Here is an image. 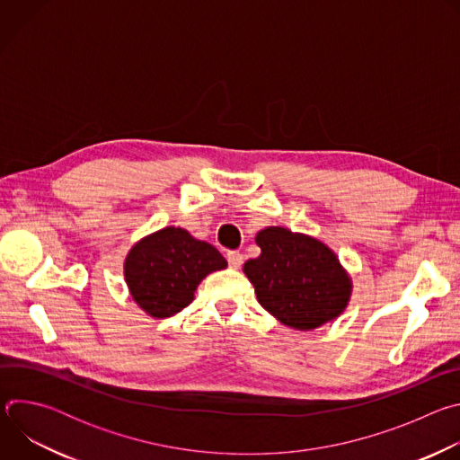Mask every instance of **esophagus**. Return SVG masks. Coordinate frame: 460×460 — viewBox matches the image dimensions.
<instances>
[{
  "label": "esophagus",
  "instance_id": "esophagus-1",
  "mask_svg": "<svg viewBox=\"0 0 460 460\" xmlns=\"http://www.w3.org/2000/svg\"><path fill=\"white\" fill-rule=\"evenodd\" d=\"M227 261H229V268L240 270V266L243 264V254L238 252V251H229L227 252Z\"/></svg>",
  "mask_w": 460,
  "mask_h": 460
}]
</instances>
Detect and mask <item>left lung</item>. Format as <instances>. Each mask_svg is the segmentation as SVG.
<instances>
[{
  "instance_id": "left-lung-1",
  "label": "left lung",
  "mask_w": 460,
  "mask_h": 460,
  "mask_svg": "<svg viewBox=\"0 0 460 460\" xmlns=\"http://www.w3.org/2000/svg\"><path fill=\"white\" fill-rule=\"evenodd\" d=\"M254 240L261 252L245 261L243 273L268 313L298 332L344 313L353 284L323 242L279 226L258 231Z\"/></svg>"
}]
</instances>
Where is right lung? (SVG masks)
I'll list each match as a JSON object with an SVG mask.
<instances>
[{"label":"right lung","instance_id":"obj_1","mask_svg":"<svg viewBox=\"0 0 460 460\" xmlns=\"http://www.w3.org/2000/svg\"><path fill=\"white\" fill-rule=\"evenodd\" d=\"M227 268L217 247L181 227H164L133 245L123 275L130 296L153 318H167L194 300L199 284Z\"/></svg>","mask_w":460,"mask_h":460}]
</instances>
